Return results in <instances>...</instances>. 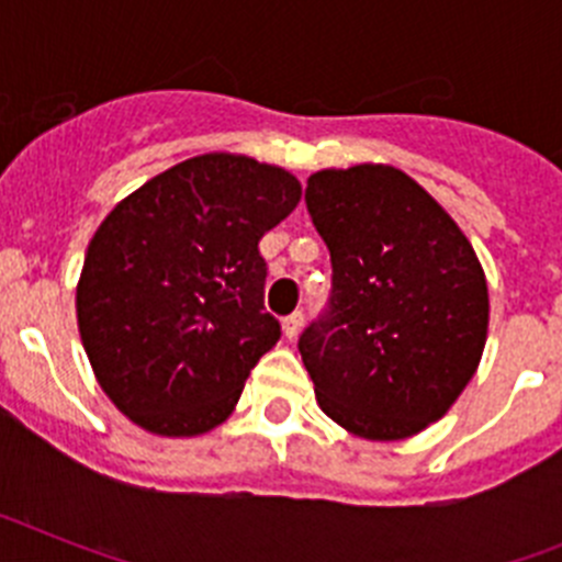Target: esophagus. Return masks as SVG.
<instances>
[{
    "instance_id": "obj_1",
    "label": "esophagus",
    "mask_w": 562,
    "mask_h": 562,
    "mask_svg": "<svg viewBox=\"0 0 562 562\" xmlns=\"http://www.w3.org/2000/svg\"><path fill=\"white\" fill-rule=\"evenodd\" d=\"M301 326H304V312H292V315H286L284 321H281V329H284L286 340H295Z\"/></svg>"
}]
</instances>
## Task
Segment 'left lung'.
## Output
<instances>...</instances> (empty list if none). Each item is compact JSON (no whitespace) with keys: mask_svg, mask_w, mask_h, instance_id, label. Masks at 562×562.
Returning <instances> with one entry per match:
<instances>
[{"mask_svg":"<svg viewBox=\"0 0 562 562\" xmlns=\"http://www.w3.org/2000/svg\"><path fill=\"white\" fill-rule=\"evenodd\" d=\"M306 207L331 256L329 312L297 340L317 405L360 439H411L479 371L484 267L453 216L394 166L315 171Z\"/></svg>","mask_w":562,"mask_h":562,"instance_id":"obj_1","label":"left lung"}]
</instances>
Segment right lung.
Listing matches in <instances>:
<instances>
[{"label":"right lung","instance_id":"right-lung-1","mask_svg":"<svg viewBox=\"0 0 562 562\" xmlns=\"http://www.w3.org/2000/svg\"><path fill=\"white\" fill-rule=\"evenodd\" d=\"M297 202L286 168L211 151L106 213L76 286L78 331L98 385L137 428L191 439L233 414L281 337L258 241Z\"/></svg>","mask_w":562,"mask_h":562}]
</instances>
